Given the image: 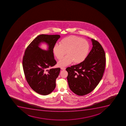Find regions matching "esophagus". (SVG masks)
Masks as SVG:
<instances>
[{
  "instance_id": "1",
  "label": "esophagus",
  "mask_w": 126,
  "mask_h": 126,
  "mask_svg": "<svg viewBox=\"0 0 126 126\" xmlns=\"http://www.w3.org/2000/svg\"><path fill=\"white\" fill-rule=\"evenodd\" d=\"M61 69L63 70H65V69L66 68L65 67H61Z\"/></svg>"
}]
</instances>
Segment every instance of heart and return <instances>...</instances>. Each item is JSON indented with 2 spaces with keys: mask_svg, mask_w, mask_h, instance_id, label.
I'll return each mask as SVG.
<instances>
[{
  "mask_svg": "<svg viewBox=\"0 0 126 126\" xmlns=\"http://www.w3.org/2000/svg\"><path fill=\"white\" fill-rule=\"evenodd\" d=\"M88 42L79 37L71 36L63 38L53 47V53L57 59H62L67 52L68 54L59 61V67H65L73 61L80 63L85 60L90 50Z\"/></svg>",
  "mask_w": 126,
  "mask_h": 126,
  "instance_id": "1",
  "label": "heart"
}]
</instances>
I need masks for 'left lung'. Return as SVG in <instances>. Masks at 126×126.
I'll return each instance as SVG.
<instances>
[{
    "mask_svg": "<svg viewBox=\"0 0 126 126\" xmlns=\"http://www.w3.org/2000/svg\"><path fill=\"white\" fill-rule=\"evenodd\" d=\"M92 49L84 61L66 68L69 87L78 95L92 92L98 84L105 70L106 55L100 43L94 39Z\"/></svg>",
    "mask_w": 126,
    "mask_h": 126,
    "instance_id": "obj_1",
    "label": "left lung"
}]
</instances>
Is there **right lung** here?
Returning a JSON list of instances; mask_svg holds the SVG:
<instances>
[{
  "label": "right lung",
  "instance_id": "obj_1",
  "mask_svg": "<svg viewBox=\"0 0 126 126\" xmlns=\"http://www.w3.org/2000/svg\"><path fill=\"white\" fill-rule=\"evenodd\" d=\"M60 38L59 35H38L28 46L23 57L22 66L26 81L34 91L42 95L50 94L56 87L60 68L48 69L57 63L53 49ZM42 43L47 44V50L39 47Z\"/></svg>",
  "mask_w": 126,
  "mask_h": 126
}]
</instances>
